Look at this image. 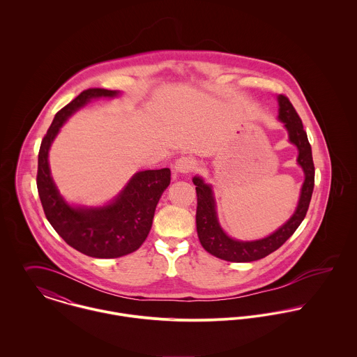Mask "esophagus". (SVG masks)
<instances>
[{"label": "esophagus", "mask_w": 357, "mask_h": 357, "mask_svg": "<svg viewBox=\"0 0 357 357\" xmlns=\"http://www.w3.org/2000/svg\"><path fill=\"white\" fill-rule=\"evenodd\" d=\"M197 163H195V159L191 158V156H181L176 160L174 163V170L177 173H181V174H187L190 172H192L195 169Z\"/></svg>", "instance_id": "esophagus-1"}]
</instances>
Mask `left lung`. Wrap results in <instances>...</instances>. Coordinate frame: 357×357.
Returning <instances> with one entry per match:
<instances>
[{
  "mask_svg": "<svg viewBox=\"0 0 357 357\" xmlns=\"http://www.w3.org/2000/svg\"><path fill=\"white\" fill-rule=\"evenodd\" d=\"M279 115L278 119L284 123L289 133V142L298 150L297 162L301 166L305 180L301 188L300 201L293 215L271 235L257 241H238L228 236L221 228L217 217L215 201L210 184H206L204 178L195 176L192 178L197 185V231L198 238L204 250L214 257H218L231 262H250L266 257L278 250L300 227L305 218L306 211L314 185V166L312 159V149L307 142V136L303 126V121L298 116L296 108L290 100L279 95Z\"/></svg>",
  "mask_w": 357,
  "mask_h": 357,
  "instance_id": "8db88e82",
  "label": "left lung"
}]
</instances>
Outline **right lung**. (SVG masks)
<instances>
[{
	"label": "right lung",
	"mask_w": 357,
	"mask_h": 357,
	"mask_svg": "<svg viewBox=\"0 0 357 357\" xmlns=\"http://www.w3.org/2000/svg\"><path fill=\"white\" fill-rule=\"evenodd\" d=\"M119 93L100 88L79 93L54 115L38 153L37 188L48 221L67 245L95 258H118L136 252L149 236L156 204L170 184V169L165 167L137 172L123 190L104 206H73L60 195L48 160L60 128L91 100L111 99Z\"/></svg>",
	"instance_id": "right-lung-1"
}]
</instances>
